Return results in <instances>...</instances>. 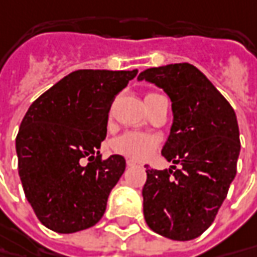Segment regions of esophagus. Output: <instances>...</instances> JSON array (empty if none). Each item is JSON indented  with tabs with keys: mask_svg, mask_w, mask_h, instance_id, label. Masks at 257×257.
<instances>
[{
	"mask_svg": "<svg viewBox=\"0 0 257 257\" xmlns=\"http://www.w3.org/2000/svg\"><path fill=\"white\" fill-rule=\"evenodd\" d=\"M126 164H128V167H134V165H137L138 162L135 161V160H126Z\"/></svg>",
	"mask_w": 257,
	"mask_h": 257,
	"instance_id": "obj_1",
	"label": "esophagus"
}]
</instances>
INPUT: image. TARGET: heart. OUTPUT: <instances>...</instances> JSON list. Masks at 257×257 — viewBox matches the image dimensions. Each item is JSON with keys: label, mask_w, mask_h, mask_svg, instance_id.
<instances>
[{"label": "heart", "mask_w": 257, "mask_h": 257, "mask_svg": "<svg viewBox=\"0 0 257 257\" xmlns=\"http://www.w3.org/2000/svg\"><path fill=\"white\" fill-rule=\"evenodd\" d=\"M158 96L157 93H148L145 96V100H150L152 97ZM158 145V140L152 135H147V134H141V132H126L120 137H117L116 140L113 141L112 147L113 150L128 155L134 160H145L148 158L154 150Z\"/></svg>", "instance_id": "1"}]
</instances>
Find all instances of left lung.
<instances>
[{
    "label": "left lung",
    "instance_id": "8db88e82",
    "mask_svg": "<svg viewBox=\"0 0 257 257\" xmlns=\"http://www.w3.org/2000/svg\"><path fill=\"white\" fill-rule=\"evenodd\" d=\"M170 96L173 125L161 154L168 170H148L142 188L151 230L191 240L214 221L236 175L240 152L236 113L224 96L190 63L147 69L138 76ZM181 165L175 168V164Z\"/></svg>",
    "mask_w": 257,
    "mask_h": 257
}]
</instances>
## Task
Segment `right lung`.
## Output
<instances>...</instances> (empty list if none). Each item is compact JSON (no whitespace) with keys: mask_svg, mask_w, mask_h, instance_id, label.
<instances>
[{"mask_svg":"<svg viewBox=\"0 0 257 257\" xmlns=\"http://www.w3.org/2000/svg\"><path fill=\"white\" fill-rule=\"evenodd\" d=\"M137 73L76 70L28 107L16 140L18 174L28 203L47 229L74 233L103 216L126 162L122 155L102 160L99 148L112 102Z\"/></svg>","mask_w":257,"mask_h":257,"instance_id":"right-lung-1","label":"right lung"}]
</instances>
